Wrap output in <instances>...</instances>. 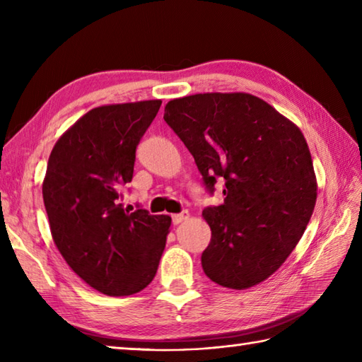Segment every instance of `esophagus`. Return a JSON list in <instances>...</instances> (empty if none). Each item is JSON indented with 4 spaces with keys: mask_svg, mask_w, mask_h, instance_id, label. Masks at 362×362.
<instances>
[{
    "mask_svg": "<svg viewBox=\"0 0 362 362\" xmlns=\"http://www.w3.org/2000/svg\"><path fill=\"white\" fill-rule=\"evenodd\" d=\"M189 218V213L185 210V211H182V213H177V214H173V222L174 224L177 226V224H180V222H183V221H187Z\"/></svg>",
    "mask_w": 362,
    "mask_h": 362,
    "instance_id": "1",
    "label": "esophagus"
}]
</instances>
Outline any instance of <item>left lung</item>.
Here are the masks:
<instances>
[{
	"label": "left lung",
	"mask_w": 362,
	"mask_h": 362,
	"mask_svg": "<svg viewBox=\"0 0 362 362\" xmlns=\"http://www.w3.org/2000/svg\"><path fill=\"white\" fill-rule=\"evenodd\" d=\"M163 118L194 157L206 189L224 182V204L202 211L211 228L205 275L230 289L264 281L296 249L316 205L303 134L249 93L173 99Z\"/></svg>",
	"instance_id": "8db88e82"
}]
</instances>
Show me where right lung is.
<instances>
[{"label": "right lung", "instance_id": "obj_1", "mask_svg": "<svg viewBox=\"0 0 362 362\" xmlns=\"http://www.w3.org/2000/svg\"><path fill=\"white\" fill-rule=\"evenodd\" d=\"M161 101L96 107L54 144L43 180L52 240L73 271L105 296H132L157 274L171 218L122 209L135 151Z\"/></svg>", "mask_w": 362, "mask_h": 362}]
</instances>
